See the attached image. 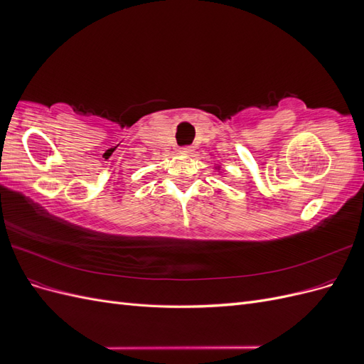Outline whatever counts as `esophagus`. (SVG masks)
I'll list each match as a JSON object with an SVG mask.
<instances>
[{"label":"esophagus","mask_w":364,"mask_h":364,"mask_svg":"<svg viewBox=\"0 0 364 364\" xmlns=\"http://www.w3.org/2000/svg\"><path fill=\"white\" fill-rule=\"evenodd\" d=\"M181 153H183V155H190V153H193V146H183L179 149Z\"/></svg>","instance_id":"esophagus-1"}]
</instances>
